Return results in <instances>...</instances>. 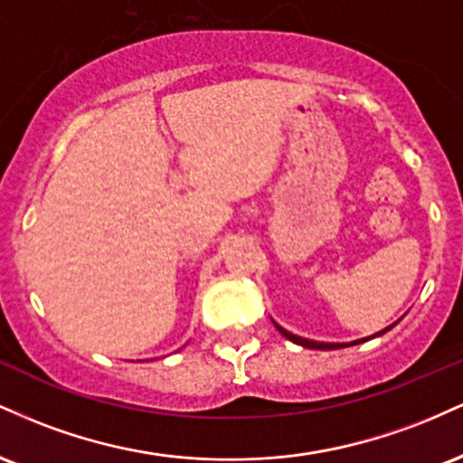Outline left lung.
<instances>
[{"label": "left lung", "instance_id": "obj_1", "mask_svg": "<svg viewBox=\"0 0 463 463\" xmlns=\"http://www.w3.org/2000/svg\"><path fill=\"white\" fill-rule=\"evenodd\" d=\"M274 326L279 328V333L283 335V337L289 339V342L298 344V346H305V348H313V350H335V348H346V346H354V344H364V342H368V339H370V337H364V339H357V342H350V344H326V342H313V339L298 337V335H294V333L285 331V328L280 326V324H276V322H274ZM394 326H396V322H394V324H390V326L383 328V331H379L376 335H372V337H379V335L387 333V331H390V328H394Z\"/></svg>", "mask_w": 463, "mask_h": 463}]
</instances>
